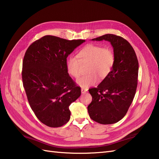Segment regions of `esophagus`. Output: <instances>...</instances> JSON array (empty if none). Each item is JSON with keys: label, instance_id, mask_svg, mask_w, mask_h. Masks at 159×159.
<instances>
[{"label": "esophagus", "instance_id": "34e87169", "mask_svg": "<svg viewBox=\"0 0 159 159\" xmlns=\"http://www.w3.org/2000/svg\"><path fill=\"white\" fill-rule=\"evenodd\" d=\"M81 91H82V93H86L87 91H88V89H85V88H82L81 89Z\"/></svg>", "mask_w": 159, "mask_h": 159}]
</instances>
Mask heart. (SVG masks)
Here are the masks:
<instances>
[{"label":"heart","instance_id":"obj_1","mask_svg":"<svg viewBox=\"0 0 159 159\" xmlns=\"http://www.w3.org/2000/svg\"><path fill=\"white\" fill-rule=\"evenodd\" d=\"M115 61V53L112 48L90 44L80 50L77 57H68L66 66L70 76L78 78L81 75V64H88L86 72L89 73L77 80V84L82 87H89L98 82V77L101 80L108 77L114 66Z\"/></svg>","mask_w":159,"mask_h":159}]
</instances>
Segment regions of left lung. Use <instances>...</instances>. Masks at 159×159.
Here are the masks:
<instances>
[{"label": "left lung", "instance_id": "8db88e82", "mask_svg": "<svg viewBox=\"0 0 159 159\" xmlns=\"http://www.w3.org/2000/svg\"><path fill=\"white\" fill-rule=\"evenodd\" d=\"M109 41L114 48L115 61L110 75L97 88L89 90L92 102L88 112L92 120L112 124L127 113L137 87L139 61L131 44L119 35L105 34L93 40Z\"/></svg>", "mask_w": 159, "mask_h": 159}]
</instances>
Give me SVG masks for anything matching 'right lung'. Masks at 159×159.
Returning <instances> with one entry per match:
<instances>
[{
  "instance_id": "add662e5",
  "label": "right lung",
  "mask_w": 159,
  "mask_h": 159,
  "mask_svg": "<svg viewBox=\"0 0 159 159\" xmlns=\"http://www.w3.org/2000/svg\"><path fill=\"white\" fill-rule=\"evenodd\" d=\"M53 35H44L26 51L22 79L31 108L43 124L58 128L69 121V106L81 95L67 72L66 58L84 43Z\"/></svg>"
}]
</instances>
